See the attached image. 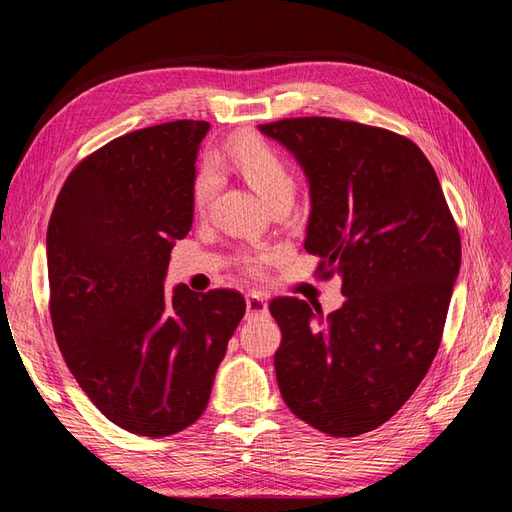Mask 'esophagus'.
<instances>
[{
    "label": "esophagus",
    "mask_w": 512,
    "mask_h": 512,
    "mask_svg": "<svg viewBox=\"0 0 512 512\" xmlns=\"http://www.w3.org/2000/svg\"><path fill=\"white\" fill-rule=\"evenodd\" d=\"M245 307H247V316L250 318H256V316H267V312H269V305H267V301L260 297V294H256V292H250L245 297Z\"/></svg>",
    "instance_id": "1"
}]
</instances>
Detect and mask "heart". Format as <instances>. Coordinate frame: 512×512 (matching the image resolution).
I'll use <instances>...</instances> for the list:
<instances>
[{
  "mask_svg": "<svg viewBox=\"0 0 512 512\" xmlns=\"http://www.w3.org/2000/svg\"><path fill=\"white\" fill-rule=\"evenodd\" d=\"M215 164L228 166L239 173L247 185L265 200L267 207L277 203H292L297 194V177H294L286 158L267 141L258 136H239L230 141L222 156H218ZM220 188V177L213 166H203L194 183V207L196 211H205ZM269 260L267 252L247 254L243 258L245 267L258 271L262 262Z\"/></svg>",
  "mask_w": 512,
  "mask_h": 512,
  "instance_id": "heart-1",
  "label": "heart"
}]
</instances>
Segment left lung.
<instances>
[{"instance_id":"left-lung-1","label":"left lung","mask_w":512,"mask_h":512,"mask_svg":"<svg viewBox=\"0 0 512 512\" xmlns=\"http://www.w3.org/2000/svg\"><path fill=\"white\" fill-rule=\"evenodd\" d=\"M309 183L305 250L342 277L344 305L322 316L273 299L275 376L286 406L335 438L380 427L406 404L440 348L461 265L459 230L436 170L410 138L333 117L258 126Z\"/></svg>"}]
</instances>
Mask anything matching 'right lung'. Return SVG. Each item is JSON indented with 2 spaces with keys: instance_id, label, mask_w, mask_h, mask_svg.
I'll list each match as a JSON object with an SVG mask.
<instances>
[{
  "instance_id": "obj_1",
  "label": "right lung",
  "mask_w": 512,
  "mask_h": 512,
  "mask_svg": "<svg viewBox=\"0 0 512 512\" xmlns=\"http://www.w3.org/2000/svg\"><path fill=\"white\" fill-rule=\"evenodd\" d=\"M207 132L183 119L115 138L72 170L46 230L59 350L91 404L136 436L198 421L245 314L237 290H164Z\"/></svg>"
}]
</instances>
